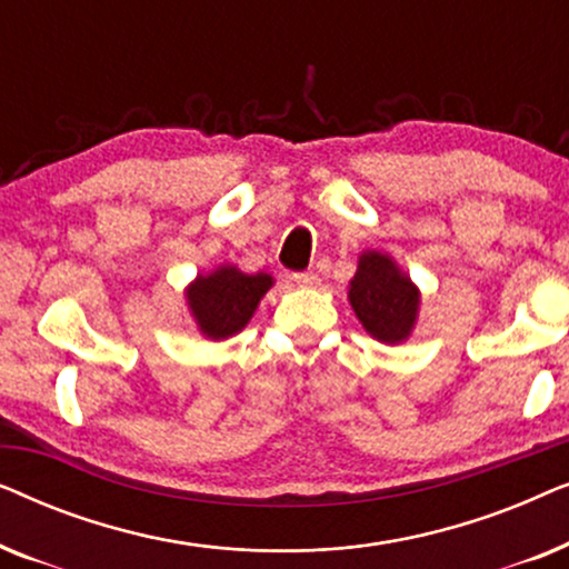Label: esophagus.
Listing matches in <instances>:
<instances>
[{
    "mask_svg": "<svg viewBox=\"0 0 569 569\" xmlns=\"http://www.w3.org/2000/svg\"><path fill=\"white\" fill-rule=\"evenodd\" d=\"M292 279H295V282H298L300 287H318V282H321L316 271H298V274H292Z\"/></svg>",
    "mask_w": 569,
    "mask_h": 569,
    "instance_id": "34e87169",
    "label": "esophagus"
}]
</instances>
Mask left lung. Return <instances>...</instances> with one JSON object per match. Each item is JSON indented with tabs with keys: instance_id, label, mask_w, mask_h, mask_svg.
<instances>
[{
	"instance_id": "obj_1",
	"label": "left lung",
	"mask_w": 569,
	"mask_h": 569,
	"mask_svg": "<svg viewBox=\"0 0 569 569\" xmlns=\"http://www.w3.org/2000/svg\"><path fill=\"white\" fill-rule=\"evenodd\" d=\"M349 302L372 339L401 345L417 323L419 290L391 256L365 251L349 282Z\"/></svg>"
}]
</instances>
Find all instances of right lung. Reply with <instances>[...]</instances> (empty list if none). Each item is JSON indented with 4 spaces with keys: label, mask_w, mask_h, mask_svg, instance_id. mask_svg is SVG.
<instances>
[{
    "label": "right lung",
    "mask_w": 569,
    "mask_h": 569,
    "mask_svg": "<svg viewBox=\"0 0 569 569\" xmlns=\"http://www.w3.org/2000/svg\"><path fill=\"white\" fill-rule=\"evenodd\" d=\"M271 284H274L271 274H263V271L246 274L238 267L222 263L209 274H199L186 287V302L199 331L207 339L220 341L246 329Z\"/></svg>",
    "instance_id": "add662e5"
}]
</instances>
